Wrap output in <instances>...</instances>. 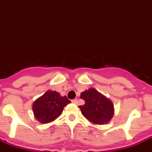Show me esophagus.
<instances>
[{
  "mask_svg": "<svg viewBox=\"0 0 152 152\" xmlns=\"http://www.w3.org/2000/svg\"><path fill=\"white\" fill-rule=\"evenodd\" d=\"M72 103H73V104H77V103H78V100L77 99H73V100H72Z\"/></svg>",
  "mask_w": 152,
  "mask_h": 152,
  "instance_id": "1",
  "label": "esophagus"
}]
</instances>
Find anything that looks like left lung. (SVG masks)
I'll return each mask as SVG.
<instances>
[{"label":"left lung","instance_id":"left-lung-1","mask_svg":"<svg viewBox=\"0 0 152 152\" xmlns=\"http://www.w3.org/2000/svg\"><path fill=\"white\" fill-rule=\"evenodd\" d=\"M85 101L79 108L83 115L90 122L97 125L108 123L114 115V105L110 100L94 88H90L80 94Z\"/></svg>","mask_w":152,"mask_h":152}]
</instances>
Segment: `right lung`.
<instances>
[{
  "label": "right lung",
  "instance_id": "1",
  "mask_svg": "<svg viewBox=\"0 0 152 152\" xmlns=\"http://www.w3.org/2000/svg\"><path fill=\"white\" fill-rule=\"evenodd\" d=\"M71 103L66 96L61 97L56 91H48L33 104L34 116L41 123L55 120L61 114L65 106Z\"/></svg>",
  "mask_w": 152,
  "mask_h": 152
}]
</instances>
